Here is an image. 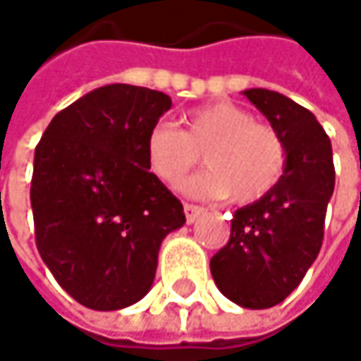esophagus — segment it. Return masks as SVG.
Instances as JSON below:
<instances>
[{"mask_svg":"<svg viewBox=\"0 0 361 361\" xmlns=\"http://www.w3.org/2000/svg\"><path fill=\"white\" fill-rule=\"evenodd\" d=\"M202 211H204V209H202V207H198V204L183 202V213H185V221H188V224H194V221H196V217H198Z\"/></svg>","mask_w":361,"mask_h":361,"instance_id":"esophagus-1","label":"esophagus"}]
</instances>
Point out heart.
Returning a JSON list of instances; mask_svg holds the SVG:
<instances>
[{"label": "heart", "mask_w": 361, "mask_h": 361, "mask_svg": "<svg viewBox=\"0 0 361 361\" xmlns=\"http://www.w3.org/2000/svg\"><path fill=\"white\" fill-rule=\"evenodd\" d=\"M209 169L183 183L194 198H228L251 204L267 196L286 171L280 131L234 102H213L183 114V131L157 123L146 135V165L163 183H180L200 161Z\"/></svg>", "instance_id": "obj_1"}]
</instances>
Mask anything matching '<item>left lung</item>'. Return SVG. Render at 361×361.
I'll return each instance as SVG.
<instances>
[{
	"instance_id": "1",
	"label": "left lung",
	"mask_w": 361,
	"mask_h": 361,
	"mask_svg": "<svg viewBox=\"0 0 361 361\" xmlns=\"http://www.w3.org/2000/svg\"><path fill=\"white\" fill-rule=\"evenodd\" d=\"M245 96L280 131L288 161L267 196L234 213L230 240L213 255L211 274L230 301L267 310L301 284L322 249L334 165L330 140L310 110L269 90Z\"/></svg>"
}]
</instances>
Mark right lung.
<instances>
[{"label": "right lung", "mask_w": 361, "mask_h": 361, "mask_svg": "<svg viewBox=\"0 0 361 361\" xmlns=\"http://www.w3.org/2000/svg\"><path fill=\"white\" fill-rule=\"evenodd\" d=\"M171 109L163 92L114 83L60 110L35 148L37 251L81 305L123 310L152 286L181 202L148 171L146 135Z\"/></svg>", "instance_id": "obj_1"}]
</instances>
